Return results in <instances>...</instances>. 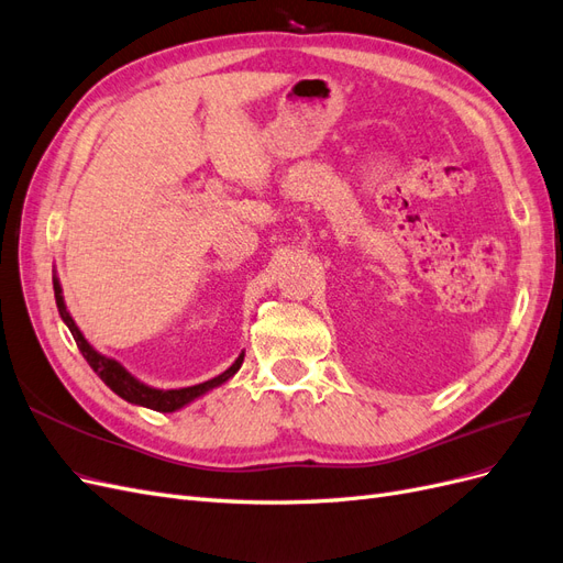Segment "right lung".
I'll use <instances>...</instances> for the list:
<instances>
[{
  "label": "right lung",
  "instance_id": "1",
  "mask_svg": "<svg viewBox=\"0 0 563 563\" xmlns=\"http://www.w3.org/2000/svg\"><path fill=\"white\" fill-rule=\"evenodd\" d=\"M54 296H56V305H58V314L65 321V327L70 329L79 352L84 354V360L89 362V366L98 373V378L103 380L114 391L117 397H122L129 404L145 406V408H152V411H159V413L180 411L183 406L192 404L195 399L207 395V391H211V389L220 387L223 383H228L244 364V352H242L240 356H236L234 364L228 371H223V373H220V376H216V378H211L207 383L190 385V387H178V389H159V387L145 385L143 380L135 378L129 368H124L117 360H112V356L100 354L89 343V340L84 338V333L79 331L75 319L70 317V312H67V305H65V298H63V286H60L58 275H54Z\"/></svg>",
  "mask_w": 563,
  "mask_h": 563
}]
</instances>
